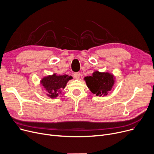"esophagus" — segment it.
<instances>
[{"label": "esophagus", "instance_id": "34e87169", "mask_svg": "<svg viewBox=\"0 0 154 154\" xmlns=\"http://www.w3.org/2000/svg\"><path fill=\"white\" fill-rule=\"evenodd\" d=\"M74 77L75 79H78L80 77V73H79V72H77V73H75L74 74Z\"/></svg>", "mask_w": 154, "mask_h": 154}]
</instances>
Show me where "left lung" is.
<instances>
[{"mask_svg": "<svg viewBox=\"0 0 154 154\" xmlns=\"http://www.w3.org/2000/svg\"><path fill=\"white\" fill-rule=\"evenodd\" d=\"M88 87L96 96H106L114 83L113 75L108 73L95 71L92 76L85 78Z\"/></svg>", "mask_w": 154, "mask_h": 154, "instance_id": "8db88e82", "label": "left lung"}]
</instances>
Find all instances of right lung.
<instances>
[{
    "label": "right lung",
    "instance_id": "1",
    "mask_svg": "<svg viewBox=\"0 0 154 154\" xmlns=\"http://www.w3.org/2000/svg\"><path fill=\"white\" fill-rule=\"evenodd\" d=\"M71 76L68 75L57 76L54 74L51 76L45 77L42 79L41 83L48 91L47 95L51 98H55L58 96L60 89L65 88Z\"/></svg>",
    "mask_w": 154,
    "mask_h": 154
}]
</instances>
